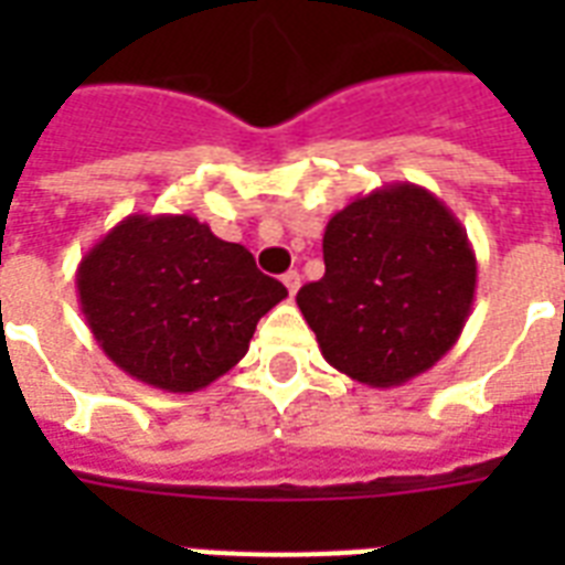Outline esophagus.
<instances>
[{"label":"esophagus","mask_w":565,"mask_h":565,"mask_svg":"<svg viewBox=\"0 0 565 565\" xmlns=\"http://www.w3.org/2000/svg\"><path fill=\"white\" fill-rule=\"evenodd\" d=\"M281 281H284V287H287V292H290V299H292V296H296V292H299V287H301V275L296 273V269H290V273L284 275Z\"/></svg>","instance_id":"esophagus-1"}]
</instances>
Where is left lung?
<instances>
[{"label": "left lung", "instance_id": "obj_1", "mask_svg": "<svg viewBox=\"0 0 565 565\" xmlns=\"http://www.w3.org/2000/svg\"><path fill=\"white\" fill-rule=\"evenodd\" d=\"M326 275L296 296L334 370L402 386L451 352L472 313L478 260L455 213L402 181L358 195L322 237Z\"/></svg>", "mask_w": 565, "mask_h": 565}]
</instances>
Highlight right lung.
Wrapping results in <instances>:
<instances>
[{
    "label": "right lung",
    "mask_w": 565,
    "mask_h": 565,
    "mask_svg": "<svg viewBox=\"0 0 565 565\" xmlns=\"http://www.w3.org/2000/svg\"><path fill=\"white\" fill-rule=\"evenodd\" d=\"M82 313L119 370L163 393H195L243 361L257 319L287 287L239 243L190 213H131L82 257Z\"/></svg>",
    "instance_id": "right-lung-1"
}]
</instances>
